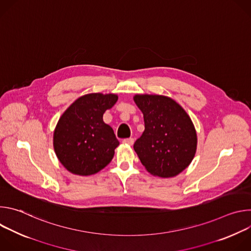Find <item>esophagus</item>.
<instances>
[{
  "mask_svg": "<svg viewBox=\"0 0 251 251\" xmlns=\"http://www.w3.org/2000/svg\"><path fill=\"white\" fill-rule=\"evenodd\" d=\"M123 143H124V144H127V145L132 146V145L134 144V139H133V138H127V139H124V140H123Z\"/></svg>",
  "mask_w": 251,
  "mask_h": 251,
  "instance_id": "1",
  "label": "esophagus"
}]
</instances>
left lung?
Listing matches in <instances>:
<instances>
[{
	"label": "left lung",
	"instance_id": "8db88e82",
	"mask_svg": "<svg viewBox=\"0 0 251 251\" xmlns=\"http://www.w3.org/2000/svg\"><path fill=\"white\" fill-rule=\"evenodd\" d=\"M134 101L145 123L144 132L134 144L142 165L153 176L178 175L197 151V132L190 116L168 96L136 94Z\"/></svg>",
	"mask_w": 251,
	"mask_h": 251
}]
</instances>
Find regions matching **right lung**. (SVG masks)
<instances>
[{"mask_svg": "<svg viewBox=\"0 0 251 251\" xmlns=\"http://www.w3.org/2000/svg\"><path fill=\"white\" fill-rule=\"evenodd\" d=\"M117 100L112 93H89L76 99L61 115L53 133V148L67 171L89 176L111 162L119 141L104 123L103 114Z\"/></svg>", "mask_w": 251, "mask_h": 251, "instance_id": "add662e5", "label": "right lung"}]
</instances>
